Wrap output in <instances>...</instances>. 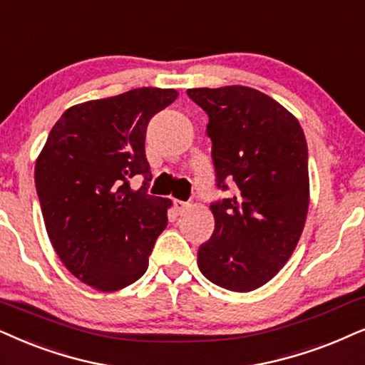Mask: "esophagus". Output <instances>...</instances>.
<instances>
[{
  "instance_id": "obj_1",
  "label": "esophagus",
  "mask_w": 365,
  "mask_h": 365,
  "mask_svg": "<svg viewBox=\"0 0 365 365\" xmlns=\"http://www.w3.org/2000/svg\"><path fill=\"white\" fill-rule=\"evenodd\" d=\"M174 210H176L178 215H182V212H186V210H189V205L187 202L174 200Z\"/></svg>"
}]
</instances>
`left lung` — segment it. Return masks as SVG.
I'll use <instances>...</instances> for the list:
<instances>
[{"instance_id": "1", "label": "left lung", "mask_w": 365, "mask_h": 365, "mask_svg": "<svg viewBox=\"0 0 365 365\" xmlns=\"http://www.w3.org/2000/svg\"><path fill=\"white\" fill-rule=\"evenodd\" d=\"M210 115L216 181L235 194L215 202V233L197 250L207 280L252 292L290 259L310 202L309 150L300 122L275 98L245 85L189 88Z\"/></svg>"}]
</instances>
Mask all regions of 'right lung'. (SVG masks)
I'll return each mask as SVG.
<instances>
[{
    "mask_svg": "<svg viewBox=\"0 0 365 365\" xmlns=\"http://www.w3.org/2000/svg\"><path fill=\"white\" fill-rule=\"evenodd\" d=\"M178 90L142 87L61 113L35 164V186L51 246L65 268L98 292L132 285L149 267L173 201L150 196L145 129ZM146 182L130 190L128 179Z\"/></svg>",
    "mask_w": 365,
    "mask_h": 365,
    "instance_id": "right-lung-1",
    "label": "right lung"
}]
</instances>
